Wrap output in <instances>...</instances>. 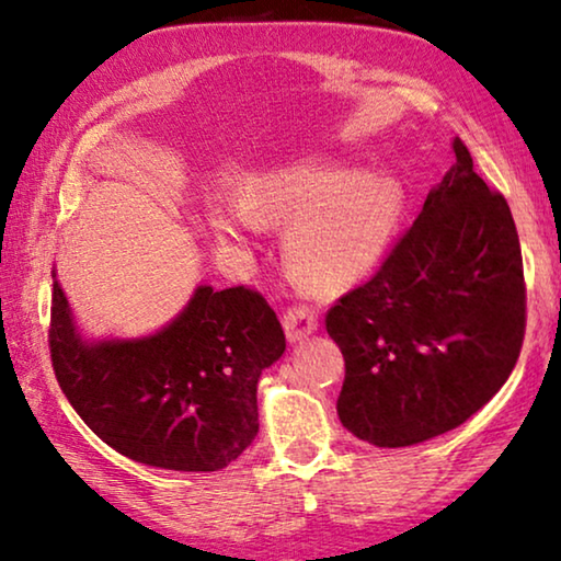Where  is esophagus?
<instances>
[{"mask_svg":"<svg viewBox=\"0 0 561 561\" xmlns=\"http://www.w3.org/2000/svg\"><path fill=\"white\" fill-rule=\"evenodd\" d=\"M319 327V313L309 309V306H290V309L283 313V329H286V336L290 344L304 342L306 336H311Z\"/></svg>","mask_w":561,"mask_h":561,"instance_id":"34e87169","label":"esophagus"}]
</instances>
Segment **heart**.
<instances>
[{
    "instance_id": "obj_1",
    "label": "heart",
    "mask_w": 561,
    "mask_h": 561,
    "mask_svg": "<svg viewBox=\"0 0 561 561\" xmlns=\"http://www.w3.org/2000/svg\"><path fill=\"white\" fill-rule=\"evenodd\" d=\"M403 211L405 191L393 175L311 163L252 175L240 188V206H214L209 227L225 248H244L257 221H290L283 242L290 278L336 294L382 263Z\"/></svg>"
}]
</instances>
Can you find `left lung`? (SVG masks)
Masks as SVG:
<instances>
[{"mask_svg": "<svg viewBox=\"0 0 561 561\" xmlns=\"http://www.w3.org/2000/svg\"><path fill=\"white\" fill-rule=\"evenodd\" d=\"M455 165L363 286L327 313L344 357L342 426L375 447H411L478 413L520 355L526 283L508 202Z\"/></svg>", "mask_w": 561, "mask_h": 561, "instance_id": "left-lung-1", "label": "left lung"}]
</instances>
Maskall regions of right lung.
<instances>
[{"instance_id":"add662e5","label":"right lung","mask_w":561,"mask_h":561,"mask_svg":"<svg viewBox=\"0 0 561 561\" xmlns=\"http://www.w3.org/2000/svg\"><path fill=\"white\" fill-rule=\"evenodd\" d=\"M50 363L68 403L135 462L217 472L257 436V380L286 350L257 290L198 286L171 324L140 340H87L53 273Z\"/></svg>"}]
</instances>
